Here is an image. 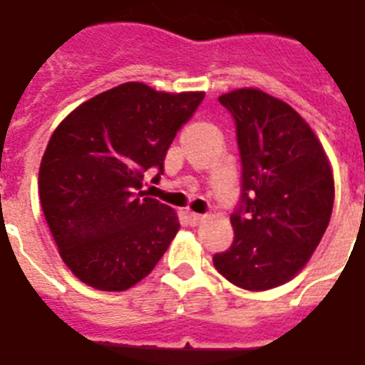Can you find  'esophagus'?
Wrapping results in <instances>:
<instances>
[{"mask_svg":"<svg viewBox=\"0 0 365 365\" xmlns=\"http://www.w3.org/2000/svg\"><path fill=\"white\" fill-rule=\"evenodd\" d=\"M186 218H188L190 225H200L201 222H205V218H207V216L195 215V212H188V215H186Z\"/></svg>","mask_w":365,"mask_h":365,"instance_id":"esophagus-1","label":"esophagus"}]
</instances>
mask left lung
I'll use <instances>...</instances> for the list:
<instances>
[{"label":"left lung","instance_id":"obj_1","mask_svg":"<svg viewBox=\"0 0 365 365\" xmlns=\"http://www.w3.org/2000/svg\"><path fill=\"white\" fill-rule=\"evenodd\" d=\"M218 101L235 121L242 175L233 244L212 263L237 287L267 291L293 278L323 239L334 207L332 170L289 104L259 89Z\"/></svg>","mask_w":365,"mask_h":365}]
</instances>
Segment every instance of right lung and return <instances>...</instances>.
Listing matches in <instances>:
<instances>
[{
	"label": "right lung",
	"instance_id": "1",
	"mask_svg": "<svg viewBox=\"0 0 365 365\" xmlns=\"http://www.w3.org/2000/svg\"><path fill=\"white\" fill-rule=\"evenodd\" d=\"M203 96L128 81L56 128L38 171L41 205L63 261L83 284L125 291L165 254L179 220L147 197L141 180L147 171L160 179L171 141Z\"/></svg>",
	"mask_w": 365,
	"mask_h": 365
}]
</instances>
